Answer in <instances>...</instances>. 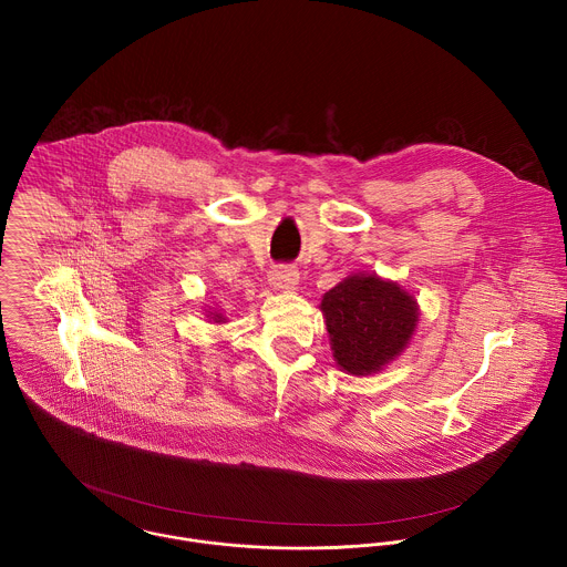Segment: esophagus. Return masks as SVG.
Instances as JSON below:
<instances>
[{
	"label": "esophagus",
	"mask_w": 567,
	"mask_h": 567,
	"mask_svg": "<svg viewBox=\"0 0 567 567\" xmlns=\"http://www.w3.org/2000/svg\"><path fill=\"white\" fill-rule=\"evenodd\" d=\"M268 281L275 290H295L299 284V270L290 264L272 266L268 272Z\"/></svg>",
	"instance_id": "34e87169"
}]
</instances>
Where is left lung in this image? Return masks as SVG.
Masks as SVG:
<instances>
[{
    "instance_id": "1",
    "label": "left lung",
    "mask_w": 567,
    "mask_h": 567,
    "mask_svg": "<svg viewBox=\"0 0 567 567\" xmlns=\"http://www.w3.org/2000/svg\"><path fill=\"white\" fill-rule=\"evenodd\" d=\"M321 310L333 358L353 375L375 373L400 355L419 321L416 301L373 275H353L324 292Z\"/></svg>"
}]
</instances>
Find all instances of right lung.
I'll use <instances>...</instances> for the list:
<instances>
[{
  "instance_id": "add662e5",
  "label": "right lung",
  "mask_w": 567,
  "mask_h": 567,
  "mask_svg": "<svg viewBox=\"0 0 567 567\" xmlns=\"http://www.w3.org/2000/svg\"><path fill=\"white\" fill-rule=\"evenodd\" d=\"M214 319H216V321H223V319H220V317H214Z\"/></svg>"
}]
</instances>
